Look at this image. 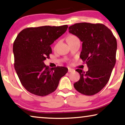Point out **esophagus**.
Wrapping results in <instances>:
<instances>
[{"mask_svg":"<svg viewBox=\"0 0 125 125\" xmlns=\"http://www.w3.org/2000/svg\"><path fill=\"white\" fill-rule=\"evenodd\" d=\"M74 70L73 69L71 68H68V72H74Z\"/></svg>","mask_w":125,"mask_h":125,"instance_id":"obj_1","label":"esophagus"}]
</instances>
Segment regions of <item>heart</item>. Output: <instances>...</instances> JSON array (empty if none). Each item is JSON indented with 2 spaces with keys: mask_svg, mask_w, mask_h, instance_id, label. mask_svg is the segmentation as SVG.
<instances>
[{
  "mask_svg": "<svg viewBox=\"0 0 125 125\" xmlns=\"http://www.w3.org/2000/svg\"><path fill=\"white\" fill-rule=\"evenodd\" d=\"M74 38H75V36H70L68 37V38H67V40H70V39H73Z\"/></svg>",
  "mask_w": 125,
  "mask_h": 125,
  "instance_id": "heart-1",
  "label": "heart"
}]
</instances>
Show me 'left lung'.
Instances as JSON below:
<instances>
[{"label": "left lung", "mask_w": 125, "mask_h": 125, "mask_svg": "<svg viewBox=\"0 0 125 125\" xmlns=\"http://www.w3.org/2000/svg\"><path fill=\"white\" fill-rule=\"evenodd\" d=\"M68 30L83 42L80 57L88 67L86 72L76 70L80 79L73 86L81 94L93 95L105 86L111 77L116 63V39L108 28L100 23H78Z\"/></svg>", "instance_id": "1"}]
</instances>
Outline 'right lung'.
I'll list each match as a JSON object with an SVG mask.
<instances>
[{
    "label": "right lung",
    "instance_id": "obj_1",
    "mask_svg": "<svg viewBox=\"0 0 125 125\" xmlns=\"http://www.w3.org/2000/svg\"><path fill=\"white\" fill-rule=\"evenodd\" d=\"M67 25L27 28L14 40V68L23 86L30 93L45 96L56 90L68 72L64 67L49 68L44 61L52 53L51 45L66 32Z\"/></svg>",
    "mask_w": 125,
    "mask_h": 125
}]
</instances>
